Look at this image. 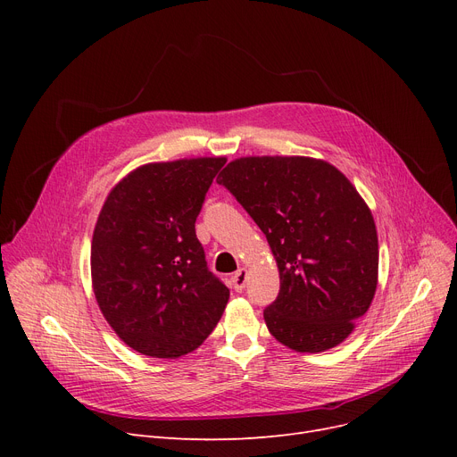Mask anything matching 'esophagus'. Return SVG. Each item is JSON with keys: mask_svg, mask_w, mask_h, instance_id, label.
<instances>
[{"mask_svg": "<svg viewBox=\"0 0 457 457\" xmlns=\"http://www.w3.org/2000/svg\"><path fill=\"white\" fill-rule=\"evenodd\" d=\"M246 279H248V270H246V269H238V270L231 276V285H233V289H235L237 293L245 291Z\"/></svg>", "mask_w": 457, "mask_h": 457, "instance_id": "obj_1", "label": "esophagus"}]
</instances>
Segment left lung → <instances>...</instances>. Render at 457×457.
I'll use <instances>...</instances> for the list:
<instances>
[{
  "instance_id": "1",
  "label": "left lung",
  "mask_w": 457,
  "mask_h": 457,
  "mask_svg": "<svg viewBox=\"0 0 457 457\" xmlns=\"http://www.w3.org/2000/svg\"><path fill=\"white\" fill-rule=\"evenodd\" d=\"M224 185L265 233L279 269L269 331L296 352L341 345L378 285L372 212L337 168L311 157H243Z\"/></svg>"
}]
</instances>
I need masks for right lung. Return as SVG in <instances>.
Returning a JSON list of instances; mask_svg holds the SVG:
<instances>
[{
    "label": "right lung",
    "instance_id": "obj_1",
    "mask_svg": "<svg viewBox=\"0 0 457 457\" xmlns=\"http://www.w3.org/2000/svg\"><path fill=\"white\" fill-rule=\"evenodd\" d=\"M224 157L144 164L120 181L96 222V300L133 350L176 359L219 324L229 289L205 261L196 219Z\"/></svg>",
    "mask_w": 457,
    "mask_h": 457
}]
</instances>
